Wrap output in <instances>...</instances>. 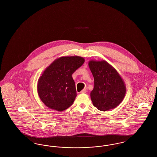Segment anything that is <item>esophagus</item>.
Segmentation results:
<instances>
[{
    "instance_id": "esophagus-1",
    "label": "esophagus",
    "mask_w": 157,
    "mask_h": 157,
    "mask_svg": "<svg viewBox=\"0 0 157 157\" xmlns=\"http://www.w3.org/2000/svg\"><path fill=\"white\" fill-rule=\"evenodd\" d=\"M86 89H83V90H82V91H81V93L82 94H85V93H86Z\"/></svg>"
}]
</instances>
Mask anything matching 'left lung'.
<instances>
[{
    "instance_id": "1",
    "label": "left lung",
    "mask_w": 157,
    "mask_h": 157,
    "mask_svg": "<svg viewBox=\"0 0 157 157\" xmlns=\"http://www.w3.org/2000/svg\"><path fill=\"white\" fill-rule=\"evenodd\" d=\"M90 70L94 78L90 92L93 105L101 111H106L121 104L126 94V86L117 70L105 60H90Z\"/></svg>"
}]
</instances>
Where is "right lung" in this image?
<instances>
[{"mask_svg": "<svg viewBox=\"0 0 157 157\" xmlns=\"http://www.w3.org/2000/svg\"><path fill=\"white\" fill-rule=\"evenodd\" d=\"M81 56H62L44 71L37 83V93L48 108L62 111L71 106L76 97L72 74L83 64Z\"/></svg>", "mask_w": 157, "mask_h": 157, "instance_id": "right-lung-1", "label": "right lung"}]
</instances>
